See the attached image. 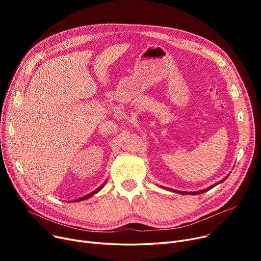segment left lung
<instances>
[{
	"label": "left lung",
	"mask_w": 261,
	"mask_h": 261,
	"mask_svg": "<svg viewBox=\"0 0 261 261\" xmlns=\"http://www.w3.org/2000/svg\"><path fill=\"white\" fill-rule=\"evenodd\" d=\"M226 179V177H224L223 180H221L220 182L219 183H221V182H223L224 180ZM219 183H217V184H215V185H213V186H211V187H208L207 189H204V190H200V191H196V193H185V191H177V190H172V189H170L171 191H173V193H177V194H184V195H186V194H188V195H200V194H202V193H204V191H207V190H210V189H212L213 187H215L216 185H218Z\"/></svg>",
	"instance_id": "1"
}]
</instances>
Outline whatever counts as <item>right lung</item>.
<instances>
[{"label":"right lung","instance_id":"1","mask_svg":"<svg viewBox=\"0 0 261 261\" xmlns=\"http://www.w3.org/2000/svg\"><path fill=\"white\" fill-rule=\"evenodd\" d=\"M103 185L105 184H102L99 188H97V189H96V190H94L93 191V193H91V194H89V195H87V196H85V197H81V198H79V199H77V200H75L74 202H77V201H82V200H85V199H88V198H90V197H92L93 195H95V194H97L98 193V191L100 190V189H102V187H103Z\"/></svg>","mask_w":261,"mask_h":261}]
</instances>
